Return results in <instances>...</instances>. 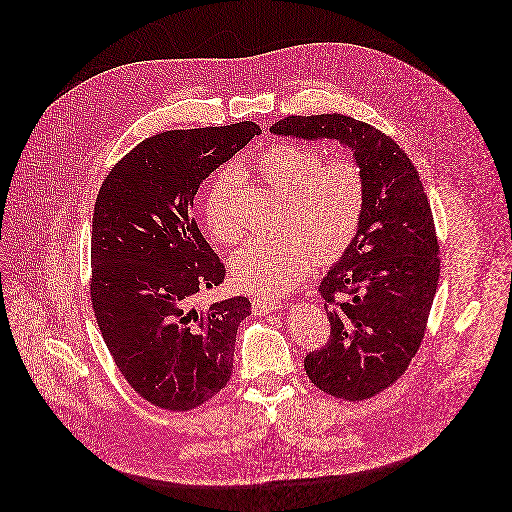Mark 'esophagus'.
I'll return each instance as SVG.
<instances>
[{
  "instance_id": "esophagus-1",
  "label": "esophagus",
  "mask_w": 512,
  "mask_h": 512,
  "mask_svg": "<svg viewBox=\"0 0 512 512\" xmlns=\"http://www.w3.org/2000/svg\"><path fill=\"white\" fill-rule=\"evenodd\" d=\"M284 307L282 299H274V297H254L252 301V311L254 315H266L272 311H278Z\"/></svg>"
}]
</instances>
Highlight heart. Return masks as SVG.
I'll return each instance as SVG.
<instances>
[{
	"instance_id": "1",
	"label": "heart",
	"mask_w": 512,
	"mask_h": 512,
	"mask_svg": "<svg viewBox=\"0 0 512 512\" xmlns=\"http://www.w3.org/2000/svg\"><path fill=\"white\" fill-rule=\"evenodd\" d=\"M321 160L319 151L295 144L270 147L256 159L262 179L286 195V226L292 228L274 238H254L236 252L232 274L242 290L288 292L307 278L317 256L331 262L353 244L365 213L363 173L349 159ZM234 191V175H220L203 197V219L222 246H232L242 234Z\"/></svg>"
}]
</instances>
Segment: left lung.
Wrapping results in <instances>:
<instances>
[{
  "label": "left lung",
  "mask_w": 512,
  "mask_h": 512,
  "mask_svg": "<svg viewBox=\"0 0 512 512\" xmlns=\"http://www.w3.org/2000/svg\"><path fill=\"white\" fill-rule=\"evenodd\" d=\"M270 132L351 149L365 179V213L349 250L319 284L331 337L305 357L309 380L349 402L396 382L416 357L439 280L428 195L410 157L376 128L343 114L288 116Z\"/></svg>",
  "instance_id": "left-lung-1"
}]
</instances>
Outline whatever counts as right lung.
Listing matches in <instances>:
<instances>
[{
    "mask_svg": "<svg viewBox=\"0 0 512 512\" xmlns=\"http://www.w3.org/2000/svg\"><path fill=\"white\" fill-rule=\"evenodd\" d=\"M260 126L171 130L146 138L104 179L92 217L90 297L104 343L149 404L193 410L226 386L236 333L250 315L236 295L197 309L193 299L224 280L203 238L199 185Z\"/></svg>",
    "mask_w": 512,
    "mask_h": 512,
    "instance_id": "right-lung-1",
    "label": "right lung"
}]
</instances>
